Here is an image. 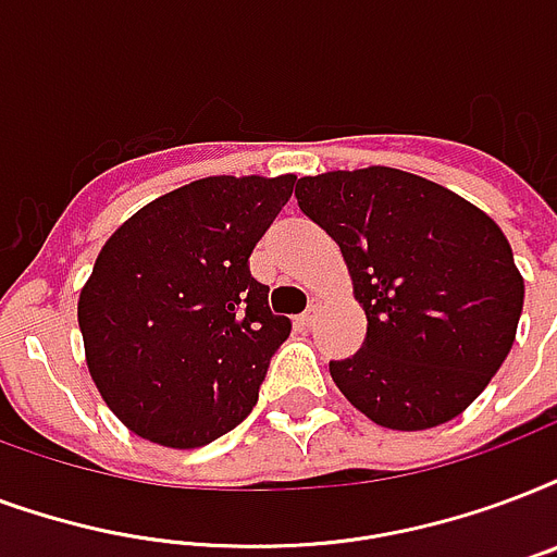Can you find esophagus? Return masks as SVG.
<instances>
[{"label": "esophagus", "instance_id": "1", "mask_svg": "<svg viewBox=\"0 0 557 557\" xmlns=\"http://www.w3.org/2000/svg\"><path fill=\"white\" fill-rule=\"evenodd\" d=\"M318 315H321V307H318V304H312V307L307 309V312H304V315H300V324L304 326H312L318 321Z\"/></svg>", "mask_w": 557, "mask_h": 557}]
</instances>
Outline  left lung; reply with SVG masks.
I'll list each match as a JSON object with an SVG mask.
<instances>
[{"mask_svg": "<svg viewBox=\"0 0 557 557\" xmlns=\"http://www.w3.org/2000/svg\"><path fill=\"white\" fill-rule=\"evenodd\" d=\"M295 198L338 242L368 318L362 350L330 362L338 392L385 430L458 418L505 362L523 312L499 224L388 165L300 177Z\"/></svg>", "mask_w": 557, "mask_h": 557, "instance_id": "8db88e82", "label": "left lung"}]
</instances>
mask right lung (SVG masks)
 I'll list each match as a JSON object with an SVG mask.
<instances>
[{
    "label": "right lung",
    "mask_w": 557,
    "mask_h": 557,
    "mask_svg": "<svg viewBox=\"0 0 557 557\" xmlns=\"http://www.w3.org/2000/svg\"><path fill=\"white\" fill-rule=\"evenodd\" d=\"M295 175H212L160 195L119 227L78 297L87 368L127 430L172 449L222 438L260 397L292 333L248 257Z\"/></svg>",
    "instance_id": "add662e5"
}]
</instances>
